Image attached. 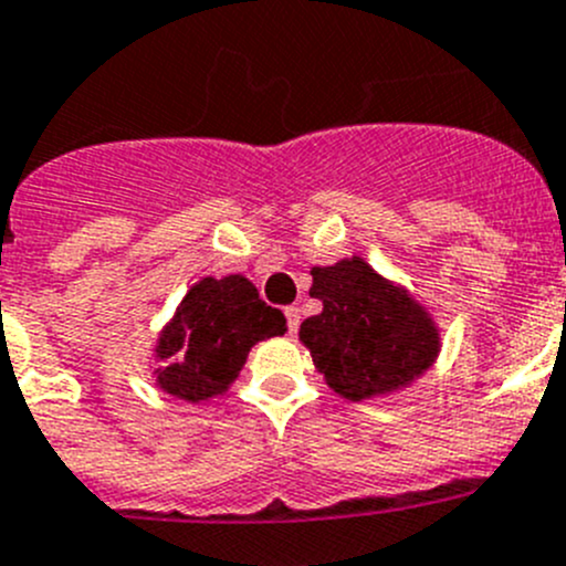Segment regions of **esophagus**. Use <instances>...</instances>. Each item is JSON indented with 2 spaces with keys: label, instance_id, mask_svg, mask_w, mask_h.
Instances as JSON below:
<instances>
[{
  "label": "esophagus",
  "instance_id": "1",
  "mask_svg": "<svg viewBox=\"0 0 566 566\" xmlns=\"http://www.w3.org/2000/svg\"><path fill=\"white\" fill-rule=\"evenodd\" d=\"M284 317H287V328H290V334H295L298 332V326H301V310L298 306H287V310H284Z\"/></svg>",
  "mask_w": 566,
  "mask_h": 566
}]
</instances>
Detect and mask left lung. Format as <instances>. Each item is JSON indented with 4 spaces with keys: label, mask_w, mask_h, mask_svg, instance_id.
<instances>
[{
    "label": "left lung",
    "mask_w": 566,
    "mask_h": 566,
    "mask_svg": "<svg viewBox=\"0 0 566 566\" xmlns=\"http://www.w3.org/2000/svg\"><path fill=\"white\" fill-rule=\"evenodd\" d=\"M310 295L323 312L301 323L298 337L343 398L392 392L434 361L440 345L429 317L359 256L312 268Z\"/></svg>",
    "instance_id": "obj_1"
}]
</instances>
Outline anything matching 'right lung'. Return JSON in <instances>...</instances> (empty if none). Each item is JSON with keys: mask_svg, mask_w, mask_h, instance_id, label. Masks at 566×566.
<instances>
[{"mask_svg": "<svg viewBox=\"0 0 566 566\" xmlns=\"http://www.w3.org/2000/svg\"><path fill=\"white\" fill-rule=\"evenodd\" d=\"M284 332L282 310L268 306L249 279H205L185 295L163 332L157 356L166 367L157 381L166 392L199 403L238 378L251 345Z\"/></svg>", "mask_w": 566, "mask_h": 566, "instance_id": "obj_1", "label": "right lung"}]
</instances>
